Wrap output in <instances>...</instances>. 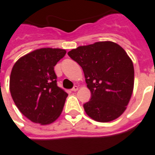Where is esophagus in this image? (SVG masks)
<instances>
[{
    "instance_id": "obj_1",
    "label": "esophagus",
    "mask_w": 155,
    "mask_h": 155,
    "mask_svg": "<svg viewBox=\"0 0 155 155\" xmlns=\"http://www.w3.org/2000/svg\"><path fill=\"white\" fill-rule=\"evenodd\" d=\"M78 88H79V87H78L77 85H74V87L72 88V91H76L78 90Z\"/></svg>"
}]
</instances>
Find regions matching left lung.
<instances>
[{
	"label": "left lung",
	"instance_id": "left-lung-1",
	"mask_svg": "<svg viewBox=\"0 0 155 155\" xmlns=\"http://www.w3.org/2000/svg\"><path fill=\"white\" fill-rule=\"evenodd\" d=\"M85 74L91 100L84 104L86 114L107 123L126 110L134 83V69L125 50L113 42H97L68 53Z\"/></svg>",
	"mask_w": 155,
	"mask_h": 155
}]
</instances>
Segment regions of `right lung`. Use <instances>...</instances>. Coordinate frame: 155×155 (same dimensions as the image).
Returning a JSON list of instances; mask_svg holds the SVG:
<instances>
[{
  "label": "right lung",
  "instance_id": "obj_1",
  "mask_svg": "<svg viewBox=\"0 0 155 155\" xmlns=\"http://www.w3.org/2000/svg\"><path fill=\"white\" fill-rule=\"evenodd\" d=\"M65 54L60 48L37 49L18 59L12 70V97L19 111L33 123L49 124L62 112L68 94L57 85L54 68Z\"/></svg>",
  "mask_w": 155,
  "mask_h": 155
}]
</instances>
